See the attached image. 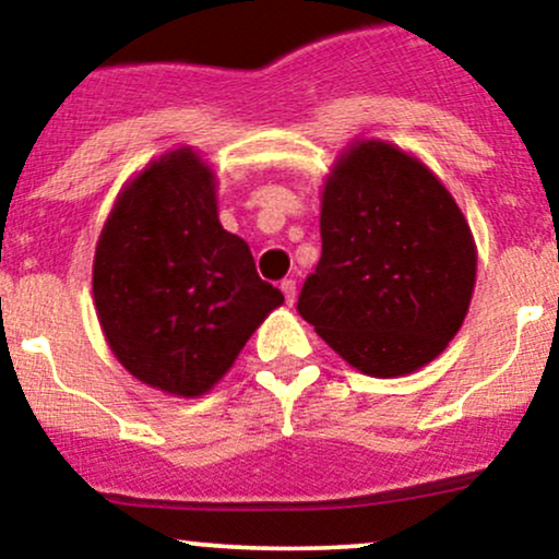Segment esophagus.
<instances>
[{
  "mask_svg": "<svg viewBox=\"0 0 559 559\" xmlns=\"http://www.w3.org/2000/svg\"><path fill=\"white\" fill-rule=\"evenodd\" d=\"M280 287H282V293H285L287 304L293 306L295 304V295H298V290H295V280H282Z\"/></svg>",
  "mask_w": 559,
  "mask_h": 559,
  "instance_id": "obj_1",
  "label": "esophagus"
}]
</instances>
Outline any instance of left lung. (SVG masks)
Listing matches in <instances>:
<instances>
[{"label": "left lung", "instance_id": "1", "mask_svg": "<svg viewBox=\"0 0 559 559\" xmlns=\"http://www.w3.org/2000/svg\"><path fill=\"white\" fill-rule=\"evenodd\" d=\"M321 259L298 313L353 369L392 379L463 326L476 240L442 180L395 143L356 141L321 188Z\"/></svg>", "mask_w": 559, "mask_h": 559}]
</instances>
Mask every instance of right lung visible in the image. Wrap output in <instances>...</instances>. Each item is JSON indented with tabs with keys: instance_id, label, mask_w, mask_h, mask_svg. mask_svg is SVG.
Masks as SVG:
<instances>
[{
	"instance_id": "add662e5",
	"label": "right lung",
	"mask_w": 559,
	"mask_h": 559,
	"mask_svg": "<svg viewBox=\"0 0 559 559\" xmlns=\"http://www.w3.org/2000/svg\"><path fill=\"white\" fill-rule=\"evenodd\" d=\"M94 304L109 350L138 382L201 397L285 295L222 227L214 169L180 146L117 195L96 242Z\"/></svg>"
}]
</instances>
